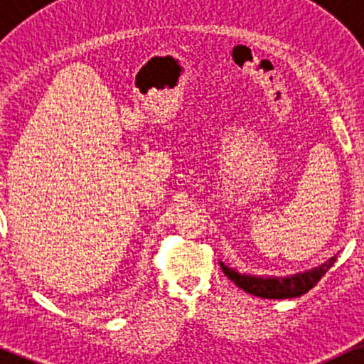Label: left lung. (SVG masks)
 <instances>
[{"label": "left lung", "mask_w": 364, "mask_h": 364, "mask_svg": "<svg viewBox=\"0 0 364 364\" xmlns=\"http://www.w3.org/2000/svg\"><path fill=\"white\" fill-rule=\"evenodd\" d=\"M336 262V257L330 258L327 263L320 265L318 269H313L310 272L292 275V277L286 279H262V277H253V275H241L236 270L229 269L224 263H220L223 267V272L236 284L237 287L250 292V294L258 296L263 299H286V298H298V296L304 294L315 287L316 284L330 267Z\"/></svg>", "instance_id": "left-lung-1"}]
</instances>
